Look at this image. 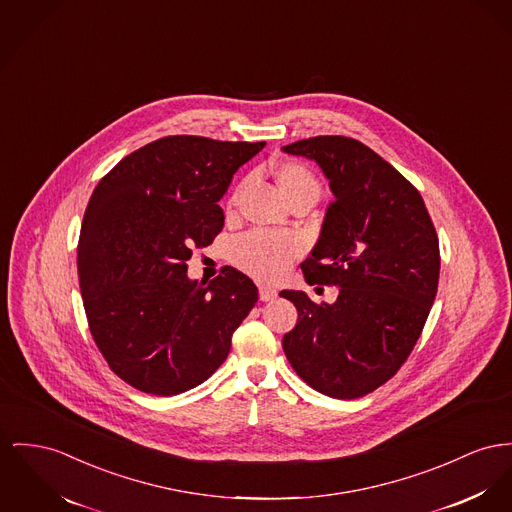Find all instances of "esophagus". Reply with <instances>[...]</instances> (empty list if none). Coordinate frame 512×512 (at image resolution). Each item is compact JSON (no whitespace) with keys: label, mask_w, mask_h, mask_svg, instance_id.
Listing matches in <instances>:
<instances>
[{"label":"esophagus","mask_w":512,"mask_h":512,"mask_svg":"<svg viewBox=\"0 0 512 512\" xmlns=\"http://www.w3.org/2000/svg\"><path fill=\"white\" fill-rule=\"evenodd\" d=\"M277 297V289H273L270 285H260V299L262 301H273Z\"/></svg>","instance_id":"obj_1"}]
</instances>
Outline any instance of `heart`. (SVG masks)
<instances>
[{
	"label": "heart",
	"instance_id": "obj_1",
	"mask_svg": "<svg viewBox=\"0 0 512 512\" xmlns=\"http://www.w3.org/2000/svg\"><path fill=\"white\" fill-rule=\"evenodd\" d=\"M273 178L287 202L297 198H320V182L303 163L283 161L273 169ZM235 205L231 200L229 209ZM299 240L281 235H268L262 231L248 233L235 240L231 246V260L242 272L250 273L256 279L273 281L287 272L289 262L299 254Z\"/></svg>",
	"mask_w": 512,
	"mask_h": 512
}]
</instances>
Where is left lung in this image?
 I'll return each mask as SVG.
<instances>
[{
	"label": "left lung",
	"instance_id": "obj_1",
	"mask_svg": "<svg viewBox=\"0 0 512 512\" xmlns=\"http://www.w3.org/2000/svg\"><path fill=\"white\" fill-rule=\"evenodd\" d=\"M330 180L320 237L301 264L308 285H338L336 303L281 291L299 312L283 351L308 386L353 400L390 380L419 340L439 285V239L421 194L357 139L318 136L281 147Z\"/></svg>",
	"mask_w": 512,
	"mask_h": 512
}]
</instances>
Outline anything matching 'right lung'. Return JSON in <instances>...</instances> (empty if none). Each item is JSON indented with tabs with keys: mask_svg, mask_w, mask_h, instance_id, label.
<instances>
[{
	"mask_svg": "<svg viewBox=\"0 0 512 512\" xmlns=\"http://www.w3.org/2000/svg\"><path fill=\"white\" fill-rule=\"evenodd\" d=\"M264 145L163 137L97 184L77 246L79 287L108 367L137 390L174 396L202 384L256 305L248 275L227 266L205 285L186 262L221 233L217 202Z\"/></svg>",
	"mask_w": 512,
	"mask_h": 512,
	"instance_id": "1",
	"label": "right lung"
}]
</instances>
